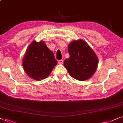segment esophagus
<instances>
[{"label": "esophagus", "instance_id": "obj_1", "mask_svg": "<svg viewBox=\"0 0 123 123\" xmlns=\"http://www.w3.org/2000/svg\"><path fill=\"white\" fill-rule=\"evenodd\" d=\"M58 64H63V60H59L58 61Z\"/></svg>", "mask_w": 123, "mask_h": 123}]
</instances>
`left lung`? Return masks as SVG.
Listing matches in <instances>:
<instances>
[{"label":"left lung","instance_id":"obj_1","mask_svg":"<svg viewBox=\"0 0 123 123\" xmlns=\"http://www.w3.org/2000/svg\"><path fill=\"white\" fill-rule=\"evenodd\" d=\"M70 57L64 62V65L70 76L75 80H88L96 71L98 60L95 51L83 40H73L69 43Z\"/></svg>","mask_w":123,"mask_h":123}]
</instances>
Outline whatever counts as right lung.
<instances>
[{
  "mask_svg": "<svg viewBox=\"0 0 123 123\" xmlns=\"http://www.w3.org/2000/svg\"><path fill=\"white\" fill-rule=\"evenodd\" d=\"M54 53L45 42L35 40L27 49L22 60V66L30 78L36 80L46 78L57 64Z\"/></svg>",
  "mask_w": 123,
  "mask_h": 123,
  "instance_id": "obj_1",
  "label": "right lung"
}]
</instances>
